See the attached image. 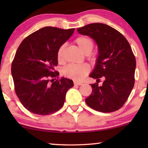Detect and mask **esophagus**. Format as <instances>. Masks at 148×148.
<instances>
[{"label": "esophagus", "instance_id": "1", "mask_svg": "<svg viewBox=\"0 0 148 148\" xmlns=\"http://www.w3.org/2000/svg\"><path fill=\"white\" fill-rule=\"evenodd\" d=\"M74 84H75V85H77V86H82V85L83 84H82V83H81V82H74Z\"/></svg>", "mask_w": 148, "mask_h": 148}]
</instances>
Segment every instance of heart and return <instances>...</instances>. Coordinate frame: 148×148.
I'll return each instance as SVG.
<instances>
[{
    "mask_svg": "<svg viewBox=\"0 0 148 148\" xmlns=\"http://www.w3.org/2000/svg\"><path fill=\"white\" fill-rule=\"evenodd\" d=\"M79 48L85 54H90L94 48V44L90 38L87 36H79L75 40ZM65 50V45L62 44L58 48L56 53V58L59 63L64 62V52ZM90 71V66L88 64H70L63 69V75L75 81L82 80Z\"/></svg>",
    "mask_w": 148,
    "mask_h": 148,
    "instance_id": "obj_1",
    "label": "heart"
}]
</instances>
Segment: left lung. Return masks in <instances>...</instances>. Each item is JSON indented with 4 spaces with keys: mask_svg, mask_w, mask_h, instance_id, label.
I'll return each instance as SVG.
<instances>
[{
    "mask_svg": "<svg viewBox=\"0 0 148 148\" xmlns=\"http://www.w3.org/2000/svg\"><path fill=\"white\" fill-rule=\"evenodd\" d=\"M98 46L99 56L90 77L97 83L91 85L92 92L86 99L90 108L102 112L118 110L128 99L135 84L136 60L129 42L122 34L104 23L88 24L78 28ZM100 78L104 79L98 86Z\"/></svg>",
    "mask_w": 148,
    "mask_h": 148,
    "instance_id": "left-lung-1",
    "label": "left lung"
}]
</instances>
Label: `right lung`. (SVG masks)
<instances>
[{
  "label": "right lung",
  "mask_w": 148,
  "mask_h": 148,
  "mask_svg": "<svg viewBox=\"0 0 148 148\" xmlns=\"http://www.w3.org/2000/svg\"><path fill=\"white\" fill-rule=\"evenodd\" d=\"M74 30L43 27L26 37L17 48L12 62L11 74L16 95L29 112L48 115L63 106L66 92L73 86V82L69 79L59 78L54 66L58 64V48Z\"/></svg>",
  "instance_id": "1"
}]
</instances>
